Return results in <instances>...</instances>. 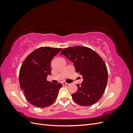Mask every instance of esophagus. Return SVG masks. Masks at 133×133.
Returning a JSON list of instances; mask_svg holds the SVG:
<instances>
[{"mask_svg": "<svg viewBox=\"0 0 133 133\" xmlns=\"http://www.w3.org/2000/svg\"><path fill=\"white\" fill-rule=\"evenodd\" d=\"M62 84L63 85H68V84H69V83H67L65 82H63L62 83Z\"/></svg>", "mask_w": 133, "mask_h": 133, "instance_id": "esophagus-1", "label": "esophagus"}]
</instances>
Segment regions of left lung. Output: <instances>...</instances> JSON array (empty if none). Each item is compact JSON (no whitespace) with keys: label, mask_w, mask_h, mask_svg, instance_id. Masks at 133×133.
<instances>
[{"label":"left lung","mask_w":133,"mask_h":133,"mask_svg":"<svg viewBox=\"0 0 133 133\" xmlns=\"http://www.w3.org/2000/svg\"><path fill=\"white\" fill-rule=\"evenodd\" d=\"M60 54L73 62L76 72L83 76L81 85L72 94L74 101L82 106H90L101 98L108 82L105 63L90 48L82 46L67 48Z\"/></svg>","instance_id":"left-lung-1"}]
</instances>
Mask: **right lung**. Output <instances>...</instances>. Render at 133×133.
Returning a JSON list of instances; mask_svg holds the SVG:
<instances>
[{"label": "right lung", "mask_w": 133, "mask_h": 133, "mask_svg": "<svg viewBox=\"0 0 133 133\" xmlns=\"http://www.w3.org/2000/svg\"><path fill=\"white\" fill-rule=\"evenodd\" d=\"M62 48L41 47L31 53L19 71V84L28 101L39 108L50 105L57 99L62 84L46 80L51 75L50 62Z\"/></svg>", "instance_id": "add662e5"}]
</instances>
